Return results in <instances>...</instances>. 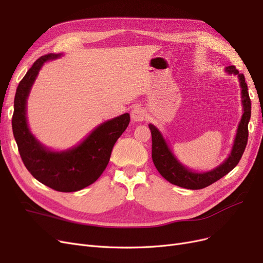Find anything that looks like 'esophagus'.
<instances>
[{
    "mask_svg": "<svg viewBox=\"0 0 263 263\" xmlns=\"http://www.w3.org/2000/svg\"><path fill=\"white\" fill-rule=\"evenodd\" d=\"M132 118L135 122H142L146 118L145 110L141 107H135L132 110Z\"/></svg>",
    "mask_w": 263,
    "mask_h": 263,
    "instance_id": "1",
    "label": "esophagus"
}]
</instances>
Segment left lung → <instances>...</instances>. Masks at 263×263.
Instances as JSON below:
<instances>
[{"mask_svg":"<svg viewBox=\"0 0 263 263\" xmlns=\"http://www.w3.org/2000/svg\"><path fill=\"white\" fill-rule=\"evenodd\" d=\"M226 72L229 74H236L239 79L241 87V102H242V116L241 121L238 125L236 137L232 153L226 160L217 168L208 172H193L189 170L186 166L179 162L178 159L174 157L171 149L166 144L165 139L159 132L156 126L149 124L153 138V161L159 171V173L170 183L190 190H200L213 184L214 182L218 181L220 178L226 176L232 171L239 162L248 142V123L251 116V101L249 98L248 87L245 81V76L239 73V71L235 66H229L226 68Z\"/></svg>","mask_w":263,"mask_h":263,"instance_id":"1","label":"left lung"}]
</instances>
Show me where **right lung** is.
Segmentation results:
<instances>
[{
	"label": "right lung",
	"instance_id": "1",
	"mask_svg": "<svg viewBox=\"0 0 263 263\" xmlns=\"http://www.w3.org/2000/svg\"><path fill=\"white\" fill-rule=\"evenodd\" d=\"M48 53L37 59L20 82L14 99L12 127L22 160L36 180L59 192H76L97 181L108 164L116 140L129 124L128 113L98 126L81 144L65 150L51 151L30 133L26 103L39 70L46 61L59 58Z\"/></svg>",
	"mask_w": 263,
	"mask_h": 263
}]
</instances>
